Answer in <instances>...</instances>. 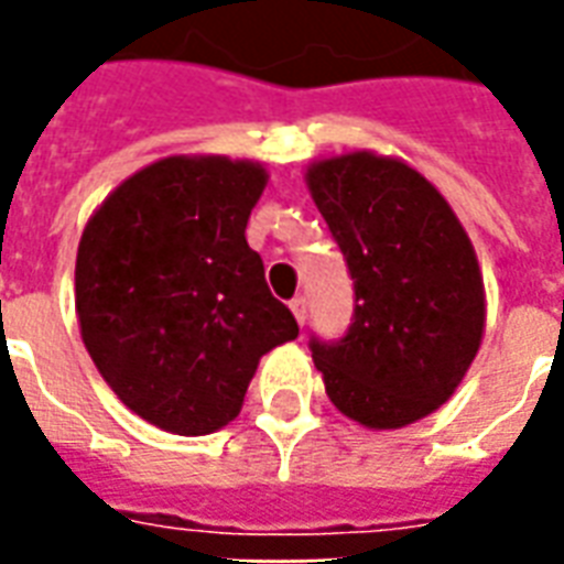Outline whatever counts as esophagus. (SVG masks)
Returning <instances> with one entry per match:
<instances>
[{
  "instance_id": "esophagus-1",
  "label": "esophagus",
  "mask_w": 564,
  "mask_h": 564,
  "mask_svg": "<svg viewBox=\"0 0 564 564\" xmlns=\"http://www.w3.org/2000/svg\"><path fill=\"white\" fill-rule=\"evenodd\" d=\"M290 311H293V317L299 319V326H305V317H307V302L302 295H295L293 302H290Z\"/></svg>"
}]
</instances>
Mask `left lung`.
Returning a JSON list of instances; mask_svg holds the SVG:
<instances>
[{"mask_svg": "<svg viewBox=\"0 0 564 564\" xmlns=\"http://www.w3.org/2000/svg\"><path fill=\"white\" fill-rule=\"evenodd\" d=\"M305 181L356 290L341 341L311 338L326 395L375 432L416 423L456 392L484 341L471 238L437 186L395 156L350 150L311 162Z\"/></svg>", "mask_w": 564, "mask_h": 564, "instance_id": "1", "label": "left lung"}]
</instances>
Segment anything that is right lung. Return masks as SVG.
<instances>
[{"instance_id": "1", "label": "right lung", "mask_w": 564, "mask_h": 564, "mask_svg": "<svg viewBox=\"0 0 564 564\" xmlns=\"http://www.w3.org/2000/svg\"><path fill=\"white\" fill-rule=\"evenodd\" d=\"M265 165L181 153L144 165L84 226L80 338L132 414L210 435L241 414L262 356L299 335L245 238Z\"/></svg>"}]
</instances>
